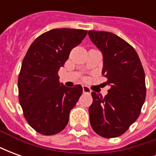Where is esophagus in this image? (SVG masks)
Here are the masks:
<instances>
[{"instance_id": "34e87169", "label": "esophagus", "mask_w": 156, "mask_h": 156, "mask_svg": "<svg viewBox=\"0 0 156 156\" xmlns=\"http://www.w3.org/2000/svg\"><path fill=\"white\" fill-rule=\"evenodd\" d=\"M83 94H91V89L87 87V86H83Z\"/></svg>"}]
</instances>
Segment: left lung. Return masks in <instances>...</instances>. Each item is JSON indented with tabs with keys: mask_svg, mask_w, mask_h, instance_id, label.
<instances>
[{
	"mask_svg": "<svg viewBox=\"0 0 156 156\" xmlns=\"http://www.w3.org/2000/svg\"><path fill=\"white\" fill-rule=\"evenodd\" d=\"M88 36L103 54L102 74L110 86L104 98L92 92L90 124L102 137H118L140 115L146 95L144 69L134 48L124 39L108 32L88 31Z\"/></svg>",
	"mask_w": 156,
	"mask_h": 156,
	"instance_id": "8db88e82",
	"label": "left lung"
}]
</instances>
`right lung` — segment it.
I'll return each instance as SVG.
<instances>
[{
    "label": "right lung",
    "instance_id": "1",
    "mask_svg": "<svg viewBox=\"0 0 156 156\" xmlns=\"http://www.w3.org/2000/svg\"><path fill=\"white\" fill-rule=\"evenodd\" d=\"M88 31L52 29L39 36L27 50L18 78L19 102L30 126L43 135L64 129L69 113L82 95L77 84H60L58 70L73 48L83 40Z\"/></svg>",
    "mask_w": 156,
    "mask_h": 156
}]
</instances>
